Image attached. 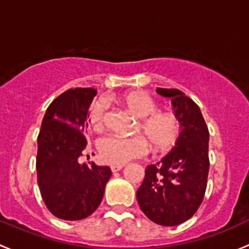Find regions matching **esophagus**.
<instances>
[{"label":"esophagus","instance_id":"obj_1","mask_svg":"<svg viewBox=\"0 0 249 249\" xmlns=\"http://www.w3.org/2000/svg\"><path fill=\"white\" fill-rule=\"evenodd\" d=\"M124 164H111V165H110V169H111V171H119V170H121V169H124Z\"/></svg>","mask_w":249,"mask_h":249}]
</instances>
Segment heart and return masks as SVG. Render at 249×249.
<instances>
[{
	"instance_id": "obj_1",
	"label": "heart",
	"mask_w": 249,
	"mask_h": 249,
	"mask_svg": "<svg viewBox=\"0 0 249 249\" xmlns=\"http://www.w3.org/2000/svg\"><path fill=\"white\" fill-rule=\"evenodd\" d=\"M124 101L133 114L142 119L138 132L145 137H104L98 142L99 156L103 162L124 164L147 155L150 145L157 152H166L176 145L181 134V124L176 115L157 111L158 107L152 97L142 91L128 93ZM106 109L104 99H97L89 107V124L96 132H101L106 124Z\"/></svg>"
}]
</instances>
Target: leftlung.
I'll use <instances>...</instances> for the list:
<instances>
[{
    "label": "left lung",
    "mask_w": 249,
    "mask_h": 249,
    "mask_svg": "<svg viewBox=\"0 0 249 249\" xmlns=\"http://www.w3.org/2000/svg\"><path fill=\"white\" fill-rule=\"evenodd\" d=\"M157 93L171 98L182 130L170 152L146 168L137 200L148 219L174 227L191 218L204 200L210 169V133L199 107L183 92L158 87Z\"/></svg>",
    "instance_id": "8db88e82"
}]
</instances>
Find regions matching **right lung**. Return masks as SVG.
<instances>
[{"label": "right lung", "mask_w": 249, "mask_h": 249, "mask_svg": "<svg viewBox=\"0 0 249 249\" xmlns=\"http://www.w3.org/2000/svg\"><path fill=\"white\" fill-rule=\"evenodd\" d=\"M97 91L76 87L63 92L48 107L38 134L36 168L43 201L55 217L79 220L101 204L109 166L79 163L87 140V111Z\"/></svg>", "instance_id": "right-lung-1"}]
</instances>
